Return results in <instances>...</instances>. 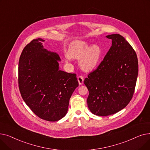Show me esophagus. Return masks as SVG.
<instances>
[{
	"mask_svg": "<svg viewBox=\"0 0 150 150\" xmlns=\"http://www.w3.org/2000/svg\"><path fill=\"white\" fill-rule=\"evenodd\" d=\"M78 83H79L80 85H82L84 82V78L82 76H78Z\"/></svg>",
	"mask_w": 150,
	"mask_h": 150,
	"instance_id": "1",
	"label": "esophagus"
}]
</instances>
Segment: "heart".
<instances>
[{
	"label": "heart",
	"mask_w": 150,
	"mask_h": 150,
	"mask_svg": "<svg viewBox=\"0 0 150 150\" xmlns=\"http://www.w3.org/2000/svg\"><path fill=\"white\" fill-rule=\"evenodd\" d=\"M69 57L79 59L81 67L85 71L95 69L103 57V50L97 44H91L83 41H76L71 45Z\"/></svg>",
	"instance_id": "1"
}]
</instances>
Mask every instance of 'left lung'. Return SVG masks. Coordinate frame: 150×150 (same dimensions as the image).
<instances>
[{
  "instance_id": "1",
  "label": "left lung",
  "mask_w": 150,
  "mask_h": 150,
  "mask_svg": "<svg viewBox=\"0 0 150 150\" xmlns=\"http://www.w3.org/2000/svg\"><path fill=\"white\" fill-rule=\"evenodd\" d=\"M112 46L97 69L84 81L89 95L87 99L91 112L108 116L125 108L132 99L138 75L136 52L120 35L106 36Z\"/></svg>"
}]
</instances>
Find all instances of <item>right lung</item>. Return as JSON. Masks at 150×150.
<instances>
[{
    "label": "right lung",
    "instance_id": "right-lung-1",
    "mask_svg": "<svg viewBox=\"0 0 150 150\" xmlns=\"http://www.w3.org/2000/svg\"><path fill=\"white\" fill-rule=\"evenodd\" d=\"M44 41L33 39L23 49L19 61V88L23 101L38 117L56 122L66 115L78 82L75 74L59 69L58 54L44 49Z\"/></svg>",
    "mask_w": 150,
    "mask_h": 150
}]
</instances>
